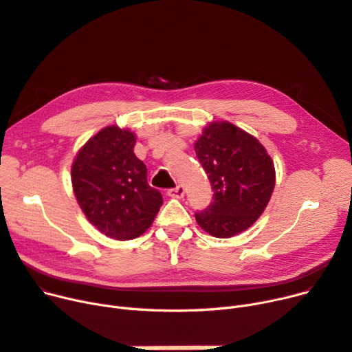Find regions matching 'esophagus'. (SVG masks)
I'll use <instances>...</instances> for the list:
<instances>
[{"label":"esophagus","instance_id":"obj_1","mask_svg":"<svg viewBox=\"0 0 352 352\" xmlns=\"http://www.w3.org/2000/svg\"><path fill=\"white\" fill-rule=\"evenodd\" d=\"M166 194L170 195V197H173V198H182V197H184V194H186V190H184V187H182V186H177L175 188L168 190Z\"/></svg>","mask_w":352,"mask_h":352}]
</instances>
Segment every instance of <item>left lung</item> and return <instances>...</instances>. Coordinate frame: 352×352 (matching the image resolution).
Listing matches in <instances>:
<instances>
[{
  "instance_id": "obj_1",
  "label": "left lung",
  "mask_w": 352,
  "mask_h": 352,
  "mask_svg": "<svg viewBox=\"0 0 352 352\" xmlns=\"http://www.w3.org/2000/svg\"><path fill=\"white\" fill-rule=\"evenodd\" d=\"M211 182L212 203L195 214L204 232L233 237L262 216L276 182L274 164L257 138L227 120L210 122L194 144Z\"/></svg>"
}]
</instances>
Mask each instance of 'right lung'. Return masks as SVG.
Masks as SVG:
<instances>
[{
    "instance_id": "1",
    "label": "right lung",
    "mask_w": 352,
    "mask_h": 352,
    "mask_svg": "<svg viewBox=\"0 0 352 352\" xmlns=\"http://www.w3.org/2000/svg\"><path fill=\"white\" fill-rule=\"evenodd\" d=\"M136 136L104 126L79 149L72 164V186L86 219L116 240L140 237L154 223L162 195L149 187L146 166L133 154Z\"/></svg>"
}]
</instances>
